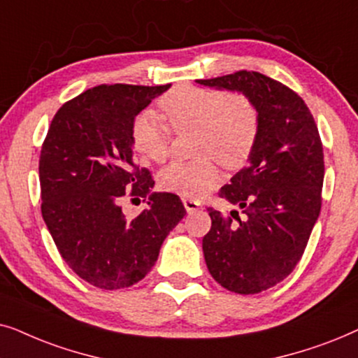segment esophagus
I'll list each match as a JSON object with an SVG mask.
<instances>
[{"label":"esophagus","mask_w":358,"mask_h":358,"mask_svg":"<svg viewBox=\"0 0 358 358\" xmlns=\"http://www.w3.org/2000/svg\"><path fill=\"white\" fill-rule=\"evenodd\" d=\"M183 206H185V209H187V213H194L199 209V203L194 201V199L183 198Z\"/></svg>","instance_id":"34e87169"}]
</instances>
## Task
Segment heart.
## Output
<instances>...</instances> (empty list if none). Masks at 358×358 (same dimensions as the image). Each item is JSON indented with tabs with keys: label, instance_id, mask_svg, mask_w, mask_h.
Segmentation results:
<instances>
[{
	"label": "heart",
	"instance_id": "obj_1",
	"mask_svg": "<svg viewBox=\"0 0 358 358\" xmlns=\"http://www.w3.org/2000/svg\"><path fill=\"white\" fill-rule=\"evenodd\" d=\"M166 124L159 114L144 109L134 117L131 139L149 160L169 157L171 127L175 132H194L193 155L162 169L159 185L166 192L198 198L221 182L216 164L236 170L250 159L260 134V113L245 93L182 85L159 99Z\"/></svg>",
	"mask_w": 358,
	"mask_h": 358
}]
</instances>
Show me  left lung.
Wrapping results in <instances>:
<instances>
[{
  "label": "left lung",
  "instance_id": "obj_1",
  "mask_svg": "<svg viewBox=\"0 0 358 358\" xmlns=\"http://www.w3.org/2000/svg\"><path fill=\"white\" fill-rule=\"evenodd\" d=\"M196 82L237 90L259 108L260 134L250 164L219 192L242 209V216L208 208L211 229L203 237V252L221 287L239 294L260 293L292 273L317 221L324 182L321 137L303 98L270 76L239 70Z\"/></svg>",
  "mask_w": 358,
  "mask_h": 358
}]
</instances>
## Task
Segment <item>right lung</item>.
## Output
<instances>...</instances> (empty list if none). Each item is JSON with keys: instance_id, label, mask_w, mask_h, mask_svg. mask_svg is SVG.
<instances>
[{"instance_id": "right-lung-1", "label": "right lung", "mask_w": 358, "mask_h": 358, "mask_svg": "<svg viewBox=\"0 0 358 358\" xmlns=\"http://www.w3.org/2000/svg\"><path fill=\"white\" fill-rule=\"evenodd\" d=\"M170 85H98L62 104L39 159L41 211L62 259L96 288L141 282L162 242L187 209L173 193H154V178L132 157L134 117ZM150 196L127 220L120 199Z\"/></svg>"}]
</instances>
